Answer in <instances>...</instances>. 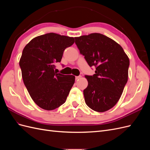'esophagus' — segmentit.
Segmentation results:
<instances>
[{
	"instance_id": "esophagus-1",
	"label": "esophagus",
	"mask_w": 150,
	"mask_h": 150,
	"mask_svg": "<svg viewBox=\"0 0 150 150\" xmlns=\"http://www.w3.org/2000/svg\"><path fill=\"white\" fill-rule=\"evenodd\" d=\"M81 78V76H76L75 78H76V80H78Z\"/></svg>"
}]
</instances>
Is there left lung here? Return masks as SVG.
Wrapping results in <instances>:
<instances>
[{
    "label": "left lung",
    "mask_w": 150,
    "mask_h": 150,
    "mask_svg": "<svg viewBox=\"0 0 150 150\" xmlns=\"http://www.w3.org/2000/svg\"><path fill=\"white\" fill-rule=\"evenodd\" d=\"M81 54L90 67H96L84 91L86 104L93 110H110L120 99L128 78L129 60L123 49L115 40L99 33L75 38Z\"/></svg>",
    "instance_id": "obj_1"
}]
</instances>
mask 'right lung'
I'll use <instances>...</instances> for the list:
<instances>
[{
    "mask_svg": "<svg viewBox=\"0 0 150 150\" xmlns=\"http://www.w3.org/2000/svg\"><path fill=\"white\" fill-rule=\"evenodd\" d=\"M74 38L56 33L38 36L26 45L19 61L24 85L34 103L44 110H53L64 104L75 76L54 71L64 50Z\"/></svg>",
    "mask_w": 150,
    "mask_h": 150,
    "instance_id": "obj_1",
    "label": "right lung"
}]
</instances>
